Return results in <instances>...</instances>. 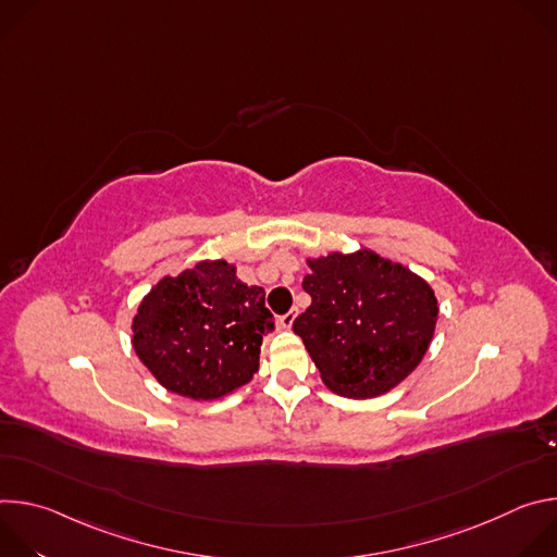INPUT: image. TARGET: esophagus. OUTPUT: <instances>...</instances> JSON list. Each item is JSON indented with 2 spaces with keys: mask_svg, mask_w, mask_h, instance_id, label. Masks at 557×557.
<instances>
[{
  "mask_svg": "<svg viewBox=\"0 0 557 557\" xmlns=\"http://www.w3.org/2000/svg\"><path fill=\"white\" fill-rule=\"evenodd\" d=\"M295 317H297V312L295 310H290V312H286V314H282L280 317V329H284V331H288L290 326H293V322H295Z\"/></svg>",
  "mask_w": 557,
  "mask_h": 557,
  "instance_id": "34e87169",
  "label": "esophagus"
}]
</instances>
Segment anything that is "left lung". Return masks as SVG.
I'll return each instance as SVG.
<instances>
[{"instance_id":"obj_1","label":"left lung","mask_w":557,"mask_h":557,"mask_svg":"<svg viewBox=\"0 0 557 557\" xmlns=\"http://www.w3.org/2000/svg\"><path fill=\"white\" fill-rule=\"evenodd\" d=\"M310 306L293 322L329 389L372 399L399 385L425 357L438 304L408 267L370 249L306 260Z\"/></svg>"}]
</instances>
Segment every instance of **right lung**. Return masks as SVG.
Segmentation results:
<instances>
[{
    "instance_id": "add662e5",
    "label": "right lung",
    "mask_w": 557,
    "mask_h": 557,
    "mask_svg": "<svg viewBox=\"0 0 557 557\" xmlns=\"http://www.w3.org/2000/svg\"><path fill=\"white\" fill-rule=\"evenodd\" d=\"M271 331L264 288L237 280L224 260H202L151 286L132 320V346L163 387L213 401L253 379Z\"/></svg>"
}]
</instances>
